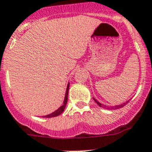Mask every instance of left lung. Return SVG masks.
<instances>
[{
	"label": "left lung",
	"mask_w": 152,
	"mask_h": 152,
	"mask_svg": "<svg viewBox=\"0 0 152 152\" xmlns=\"http://www.w3.org/2000/svg\"><path fill=\"white\" fill-rule=\"evenodd\" d=\"M93 99L94 100V102L97 103V105L100 106L101 108H106V109H110V110H115V109H119V108H121L122 107H123V106H125L126 104H127L128 102H129V100H128V101H126V102H124V103H123V104H116V105H114V106H108V105H104V104H102V103H100V102H98V101H97V100H96L94 97H93Z\"/></svg>",
	"instance_id": "1"
}]
</instances>
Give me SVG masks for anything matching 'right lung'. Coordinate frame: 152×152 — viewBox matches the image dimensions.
Returning <instances> with one entry per match:
<instances>
[{
    "instance_id": "obj_1",
    "label": "right lung",
    "mask_w": 152,
    "mask_h": 152,
    "mask_svg": "<svg viewBox=\"0 0 152 152\" xmlns=\"http://www.w3.org/2000/svg\"><path fill=\"white\" fill-rule=\"evenodd\" d=\"M69 84L70 83H68L67 84V87H66V91H65V98H64L63 101V104L58 108L57 110H55V112H52V113H50L49 115H44V116H42L43 118H52V117H56L59 115H61L62 112H64L65 108V106H66V104H67L68 102V94H69Z\"/></svg>"
}]
</instances>
